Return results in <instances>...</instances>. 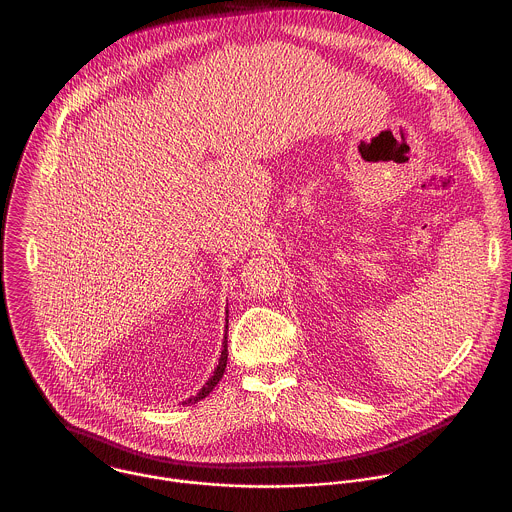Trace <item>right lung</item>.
<instances>
[{
	"label": "right lung",
	"instance_id": "1",
	"mask_svg": "<svg viewBox=\"0 0 512 512\" xmlns=\"http://www.w3.org/2000/svg\"><path fill=\"white\" fill-rule=\"evenodd\" d=\"M226 317H228V309H226ZM226 323H228V319H226ZM226 329H228V325H226ZM222 353H220L219 365L215 368V372H213V376L205 382V386L195 394V396H191L189 400H185L183 404H197L199 400H203L205 396H209L211 392H213V388L217 386L220 382V378H222V374H224V368H226V361H228V349H226V337H224V343H222Z\"/></svg>",
	"mask_w": 512,
	"mask_h": 512
}]
</instances>
